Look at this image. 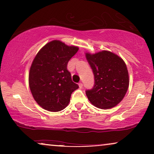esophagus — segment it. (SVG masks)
Wrapping results in <instances>:
<instances>
[{"label": "esophagus", "instance_id": "1", "mask_svg": "<svg viewBox=\"0 0 154 154\" xmlns=\"http://www.w3.org/2000/svg\"><path fill=\"white\" fill-rule=\"evenodd\" d=\"M79 88H83V83H79Z\"/></svg>", "mask_w": 154, "mask_h": 154}]
</instances>
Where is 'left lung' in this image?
Returning <instances> with one entry per match:
<instances>
[{
	"label": "left lung",
	"mask_w": 154,
	"mask_h": 154,
	"mask_svg": "<svg viewBox=\"0 0 154 154\" xmlns=\"http://www.w3.org/2000/svg\"><path fill=\"white\" fill-rule=\"evenodd\" d=\"M93 71L94 85L86 95L94 106L111 109L123 100L129 87V74L123 59L113 52L102 50L85 53Z\"/></svg>",
	"instance_id": "8db88e82"
}]
</instances>
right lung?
Returning a JSON list of instances; mask_svg holds the SVG:
<instances>
[{
    "instance_id": "obj_1",
    "label": "right lung",
    "mask_w": 154,
    "mask_h": 154,
    "mask_svg": "<svg viewBox=\"0 0 154 154\" xmlns=\"http://www.w3.org/2000/svg\"><path fill=\"white\" fill-rule=\"evenodd\" d=\"M79 49L54 40L45 44L33 59L29 73V88L43 109L57 112L68 106L71 93L79 85L71 80L67 64Z\"/></svg>"
}]
</instances>
